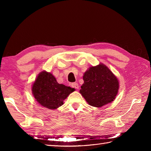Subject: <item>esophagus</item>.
<instances>
[{
    "instance_id": "obj_1",
    "label": "esophagus",
    "mask_w": 151,
    "mask_h": 151,
    "mask_svg": "<svg viewBox=\"0 0 151 151\" xmlns=\"http://www.w3.org/2000/svg\"><path fill=\"white\" fill-rule=\"evenodd\" d=\"M71 86H72L73 88H74L76 89H78L79 88V85L77 84V83H76V82L72 83Z\"/></svg>"
}]
</instances>
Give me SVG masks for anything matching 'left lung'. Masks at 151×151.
Returning <instances> with one entry per match:
<instances>
[{
  "instance_id": "1",
  "label": "left lung",
  "mask_w": 151,
  "mask_h": 151,
  "mask_svg": "<svg viewBox=\"0 0 151 151\" xmlns=\"http://www.w3.org/2000/svg\"><path fill=\"white\" fill-rule=\"evenodd\" d=\"M83 80L84 82L80 93L92 106L100 108L110 103L117 95L118 80L103 63L89 67Z\"/></svg>"
}]
</instances>
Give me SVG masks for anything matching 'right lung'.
Masks as SVG:
<instances>
[{
    "mask_svg": "<svg viewBox=\"0 0 151 151\" xmlns=\"http://www.w3.org/2000/svg\"><path fill=\"white\" fill-rule=\"evenodd\" d=\"M75 89L58 83L50 73L41 72L32 87L36 101L42 106L54 110L63 104V101Z\"/></svg>",
    "mask_w": 151,
    "mask_h": 151,
    "instance_id": "right-lung-1",
    "label": "right lung"
}]
</instances>
